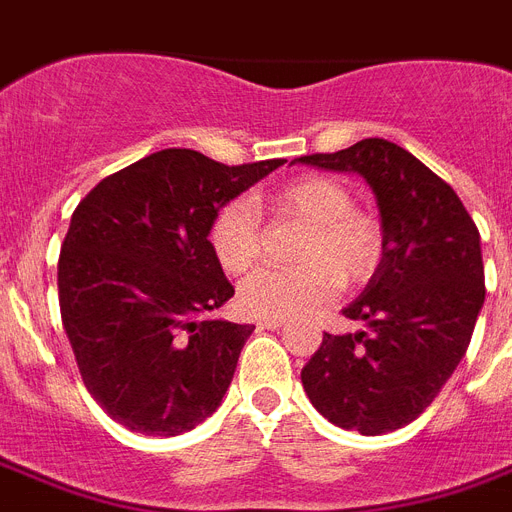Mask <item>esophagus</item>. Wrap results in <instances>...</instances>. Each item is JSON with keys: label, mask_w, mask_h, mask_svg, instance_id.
I'll use <instances>...</instances> for the list:
<instances>
[{"label": "esophagus", "mask_w": 512, "mask_h": 512, "mask_svg": "<svg viewBox=\"0 0 512 512\" xmlns=\"http://www.w3.org/2000/svg\"><path fill=\"white\" fill-rule=\"evenodd\" d=\"M281 327H284V321H281V319L257 321V329H281Z\"/></svg>", "instance_id": "obj_1"}]
</instances>
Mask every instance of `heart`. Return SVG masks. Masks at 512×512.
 <instances>
[{"instance_id":"obj_1","label":"heart","mask_w":512,"mask_h":512,"mask_svg":"<svg viewBox=\"0 0 512 512\" xmlns=\"http://www.w3.org/2000/svg\"><path fill=\"white\" fill-rule=\"evenodd\" d=\"M276 217L308 223L297 268H260L241 281V311L255 319L305 316L340 295L342 284H364L385 255V231L372 212L353 207V191L329 175H303L268 199ZM209 244L228 273H244L260 260L263 223L252 201L233 199L217 209Z\"/></svg>"}]
</instances>
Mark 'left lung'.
Masks as SVG:
<instances>
[{
    "instance_id": "obj_1",
    "label": "left lung",
    "mask_w": 512,
    "mask_h": 512,
    "mask_svg": "<svg viewBox=\"0 0 512 512\" xmlns=\"http://www.w3.org/2000/svg\"><path fill=\"white\" fill-rule=\"evenodd\" d=\"M297 162L364 177L385 231L380 268L342 308L366 329L324 335L300 374L305 393L337 428L361 436L404 428L452 377L484 308L476 223L452 185L388 140Z\"/></svg>"
}]
</instances>
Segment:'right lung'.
Returning <instances> with one entry per match:
<instances>
[{
  "label": "right lung",
  "instance_id": "right-lung-1",
  "mask_svg": "<svg viewBox=\"0 0 512 512\" xmlns=\"http://www.w3.org/2000/svg\"><path fill=\"white\" fill-rule=\"evenodd\" d=\"M281 164L164 148L79 201L60 247V316L90 396L132 433L180 436L223 404L255 327L209 316L233 297L209 225Z\"/></svg>",
  "mask_w": 512,
  "mask_h": 512
}]
</instances>
